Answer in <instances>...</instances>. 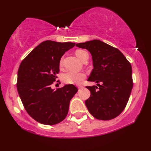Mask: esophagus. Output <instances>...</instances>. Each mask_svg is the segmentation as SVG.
I'll return each mask as SVG.
<instances>
[{"label": "esophagus", "mask_w": 151, "mask_h": 151, "mask_svg": "<svg viewBox=\"0 0 151 151\" xmlns=\"http://www.w3.org/2000/svg\"><path fill=\"white\" fill-rule=\"evenodd\" d=\"M78 87L79 88H83V86H82V85H78Z\"/></svg>", "instance_id": "esophagus-1"}]
</instances>
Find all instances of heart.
Here are the masks:
<instances>
[{
    "label": "heart",
    "mask_w": 151,
    "mask_h": 151,
    "mask_svg": "<svg viewBox=\"0 0 151 151\" xmlns=\"http://www.w3.org/2000/svg\"><path fill=\"white\" fill-rule=\"evenodd\" d=\"M75 53L80 60H83L86 55H88L87 51L83 49H77L76 50ZM59 65L60 67L63 65V57H62L60 60ZM85 74L82 72H76L72 71H68L65 72L63 75V80L67 84H78L85 78Z\"/></svg>",
    "instance_id": "heart-1"
}]
</instances>
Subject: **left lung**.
Segmentation results:
<instances>
[{
  "label": "left lung",
  "instance_id": "obj_1",
  "mask_svg": "<svg viewBox=\"0 0 151 151\" xmlns=\"http://www.w3.org/2000/svg\"><path fill=\"white\" fill-rule=\"evenodd\" d=\"M76 46L91 53L93 69L88 81L96 82L99 86H86L91 91L85 101L88 111L101 120L117 117L127 106L133 88L131 63L119 49L100 40L78 43Z\"/></svg>",
  "mask_w": 151,
  "mask_h": 151
}]
</instances>
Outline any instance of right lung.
I'll list each match as a JSON object with an SVG mask.
<instances>
[{
  "label": "right lung",
  "mask_w": 151,
  "mask_h": 151,
  "mask_svg": "<svg viewBox=\"0 0 151 151\" xmlns=\"http://www.w3.org/2000/svg\"><path fill=\"white\" fill-rule=\"evenodd\" d=\"M75 45L44 41L20 63L17 79L20 100L28 114L43 124L54 125L64 120L68 114L70 100L78 92L73 84L55 91L51 88L58 78L61 57Z\"/></svg>",
  "instance_id": "obj_1"
}]
</instances>
